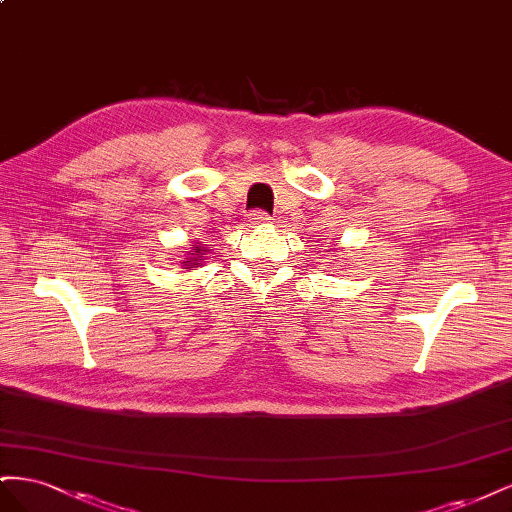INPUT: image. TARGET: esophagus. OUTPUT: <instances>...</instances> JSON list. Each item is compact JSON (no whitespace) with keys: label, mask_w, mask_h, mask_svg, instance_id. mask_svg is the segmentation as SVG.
I'll return each mask as SVG.
<instances>
[{"label":"esophagus","mask_w":512,"mask_h":512,"mask_svg":"<svg viewBox=\"0 0 512 512\" xmlns=\"http://www.w3.org/2000/svg\"><path fill=\"white\" fill-rule=\"evenodd\" d=\"M250 220H252V224H256V226H267L269 222H271V215L267 213V211H254V213H250Z\"/></svg>","instance_id":"34e87169"}]
</instances>
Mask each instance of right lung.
Instances as JSON below:
<instances>
[{
  "label": "right lung",
  "mask_w": 512,
  "mask_h": 512,
  "mask_svg": "<svg viewBox=\"0 0 512 512\" xmlns=\"http://www.w3.org/2000/svg\"><path fill=\"white\" fill-rule=\"evenodd\" d=\"M205 254H207V247H205L203 243L194 245L192 250L188 252V258H185V260L181 262V267H185V269H194V267H200V262L205 260Z\"/></svg>",
  "instance_id": "add662e5"
}]
</instances>
